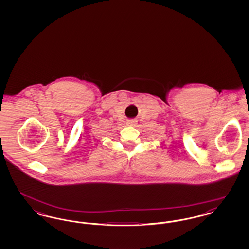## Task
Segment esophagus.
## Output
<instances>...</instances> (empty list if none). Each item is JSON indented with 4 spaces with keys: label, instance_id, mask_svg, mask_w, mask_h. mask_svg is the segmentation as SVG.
I'll list each match as a JSON object with an SVG mask.
<instances>
[{
    "label": "esophagus",
    "instance_id": "esophagus-1",
    "mask_svg": "<svg viewBox=\"0 0 249 249\" xmlns=\"http://www.w3.org/2000/svg\"><path fill=\"white\" fill-rule=\"evenodd\" d=\"M128 125H130V126H135L136 125V120H134V119H130V120H128Z\"/></svg>",
    "mask_w": 249,
    "mask_h": 249
}]
</instances>
